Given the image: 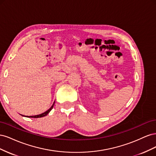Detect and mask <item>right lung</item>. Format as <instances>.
I'll use <instances>...</instances> for the list:
<instances>
[{"mask_svg":"<svg viewBox=\"0 0 156 156\" xmlns=\"http://www.w3.org/2000/svg\"><path fill=\"white\" fill-rule=\"evenodd\" d=\"M54 104H55V103H53V105L51 106V107L49 108V109H48L47 111L44 112V113H41V114H40V115H35V116H27V117H28V118H41V117H44V116H46L47 115L49 114V112L51 111L52 108H53V106H54Z\"/></svg>","mask_w":156,"mask_h":156,"instance_id":"add662e5","label":"right lung"}]
</instances>
